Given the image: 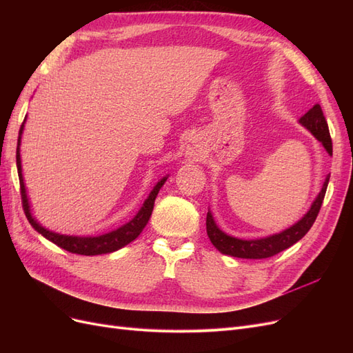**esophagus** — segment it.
Instances as JSON below:
<instances>
[{
  "instance_id": "esophagus-1",
  "label": "esophagus",
  "mask_w": 353,
  "mask_h": 353,
  "mask_svg": "<svg viewBox=\"0 0 353 353\" xmlns=\"http://www.w3.org/2000/svg\"><path fill=\"white\" fill-rule=\"evenodd\" d=\"M201 145L197 140H191L187 145V156L193 157V159H199L201 156Z\"/></svg>"
}]
</instances>
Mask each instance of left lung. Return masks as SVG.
Returning a JSON list of instances; mask_svg holds the SVG:
<instances>
[{
  "mask_svg": "<svg viewBox=\"0 0 353 353\" xmlns=\"http://www.w3.org/2000/svg\"><path fill=\"white\" fill-rule=\"evenodd\" d=\"M299 122H301L305 128H307V130L314 134V137L318 141L323 143L328 154H333V141H331L328 125H327L321 105L315 104L311 110L301 117V121ZM328 181H330V176L325 178V183L323 185L321 193L318 194L316 200L314 201V205L311 206V209H309L306 215L297 223H294L293 227H290L280 234H275V236L261 239V240L234 239V237L227 236L225 232H222L216 227V223H215V221H213L210 212H208V216H206L208 236H209L212 244L215 245V248L223 254H230V256H234V258H243V259L271 258V256H275L276 253H280V252L290 248V245H293L294 243H297L309 230H311V227L314 225V222L318 216L319 209H321Z\"/></svg>",
  "mask_w": 353,
  "mask_h": 353,
  "instance_id": "8db88e82",
  "label": "left lung"
}]
</instances>
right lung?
<instances>
[{
  "mask_svg": "<svg viewBox=\"0 0 353 353\" xmlns=\"http://www.w3.org/2000/svg\"><path fill=\"white\" fill-rule=\"evenodd\" d=\"M23 125L20 126L19 134H22ZM19 144H20V137L17 140V152H16V162H17V172H19V183H20V194H22V206L25 210V215L29 221V223L34 227L39 234H42L46 239H48L50 241H52L54 244H57L59 248L65 249L70 253H77V254H85V256H94V254H104V253H110L114 252L117 249L123 248V245L130 244L131 241H134L138 236H140L141 231L144 230V227L147 225L148 219L152 216L153 212V206H154V200L156 196L159 193V190L162 188V185L165 184L166 178L160 179L159 183L156 184V187L153 188V191L150 193V196L147 197V200L144 201L143 208L140 209V212L137 213L135 218L132 221H130L128 223H125L123 227L117 228L116 231L104 234V236H99V237H70V236H60V234H56L52 231L46 230L44 227H41L39 223L32 218L30 210H29V203L26 199V193H25V184H23V178H22V165H20V153H19Z\"/></svg>",
  "mask_w": 353,
  "mask_h": 353,
  "instance_id": "1",
  "label": "right lung"
}]
</instances>
